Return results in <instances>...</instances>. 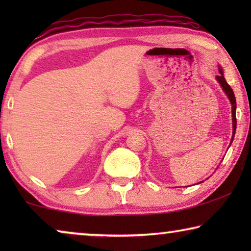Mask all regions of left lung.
<instances>
[{"label":"left lung","mask_w":251,"mask_h":251,"mask_svg":"<svg viewBox=\"0 0 251 251\" xmlns=\"http://www.w3.org/2000/svg\"><path fill=\"white\" fill-rule=\"evenodd\" d=\"M219 73H220V75L217 76V80L219 82V84L222 85V87L224 88L225 93H226L227 96L229 97V100H230V103L232 105V127H233L232 138H231V143H232V139H233V137H235L236 125H237V120H236V97H235V94H233L231 87L229 86V84L226 82V79H225L224 74H223V71L219 70ZM231 143H230V145H231Z\"/></svg>","instance_id":"obj_1"}]
</instances>
